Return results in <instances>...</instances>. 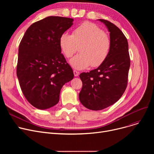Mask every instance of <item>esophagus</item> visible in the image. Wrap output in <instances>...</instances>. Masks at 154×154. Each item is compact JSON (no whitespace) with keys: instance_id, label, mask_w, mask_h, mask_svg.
I'll return each instance as SVG.
<instances>
[{"instance_id":"esophagus-1","label":"esophagus","mask_w":154,"mask_h":154,"mask_svg":"<svg viewBox=\"0 0 154 154\" xmlns=\"http://www.w3.org/2000/svg\"><path fill=\"white\" fill-rule=\"evenodd\" d=\"M74 75H75V77H77V76H79V72L78 71H77V70H74Z\"/></svg>"}]
</instances>
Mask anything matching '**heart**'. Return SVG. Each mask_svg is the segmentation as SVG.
Here are the masks:
<instances>
[{
  "label": "heart",
  "mask_w": 154,
  "mask_h": 154,
  "mask_svg": "<svg viewBox=\"0 0 154 154\" xmlns=\"http://www.w3.org/2000/svg\"><path fill=\"white\" fill-rule=\"evenodd\" d=\"M59 46L67 58H70L78 51L80 53L72 58L70 63L77 70L89 66L97 67L107 59L112 42L110 36L96 24L85 22L72 32L63 33L59 38Z\"/></svg>",
  "instance_id": "1"
}]
</instances>
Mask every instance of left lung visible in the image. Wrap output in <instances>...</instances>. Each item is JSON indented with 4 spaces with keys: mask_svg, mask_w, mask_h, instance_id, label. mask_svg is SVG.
Wrapping results in <instances>:
<instances>
[{
    "mask_svg": "<svg viewBox=\"0 0 154 154\" xmlns=\"http://www.w3.org/2000/svg\"><path fill=\"white\" fill-rule=\"evenodd\" d=\"M99 20L110 32L112 46L109 55L98 68L79 75L82 82L80 101L92 110L106 109L120 99L127 86L131 66L128 42L123 32L113 23Z\"/></svg>",
    "mask_w": 154,
    "mask_h": 154,
    "instance_id": "1",
    "label": "left lung"
}]
</instances>
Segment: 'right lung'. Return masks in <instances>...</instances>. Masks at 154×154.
Returning <instances> with one entry per match:
<instances>
[{"label": "right lung", "mask_w": 154, "mask_h": 154, "mask_svg": "<svg viewBox=\"0 0 154 154\" xmlns=\"http://www.w3.org/2000/svg\"><path fill=\"white\" fill-rule=\"evenodd\" d=\"M73 21L47 17L32 23L21 40L17 75L23 95L37 109H49L57 103L62 87L74 78L59 46L60 36Z\"/></svg>", "instance_id": "obj_1"}]
</instances>
